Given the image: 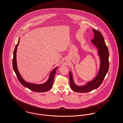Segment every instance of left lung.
<instances>
[{"instance_id":"left-lung-1","label":"left lung","mask_w":123,"mask_h":123,"mask_svg":"<svg viewBox=\"0 0 123 123\" xmlns=\"http://www.w3.org/2000/svg\"><path fill=\"white\" fill-rule=\"evenodd\" d=\"M94 33V39L91 40L92 43L98 49V54L100 57V65L98 74L94 80L88 81L83 86H78L74 82L72 72H69L70 87L73 90L78 93H86L98 88L102 83L107 74L109 68V53L107 46L101 33L93 29Z\"/></svg>"}]
</instances>
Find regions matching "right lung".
<instances>
[{
  "label": "right lung",
  "instance_id": "add662e5",
  "mask_svg": "<svg viewBox=\"0 0 123 123\" xmlns=\"http://www.w3.org/2000/svg\"><path fill=\"white\" fill-rule=\"evenodd\" d=\"M19 41L17 45H16L15 49L13 51V60H12V66L13 70L17 76L19 81L20 83L24 86L25 87L28 88L31 90V91H33L34 92H45L49 91L52 86L53 84V80H54V76L56 74V71L57 68H58V66L55 68L50 73L49 77L48 79L43 84H34V83H29L27 81H26L21 76L19 73L17 65V59H16V52L17 50V47L19 45Z\"/></svg>",
  "mask_w": 123,
  "mask_h": 123
}]
</instances>
